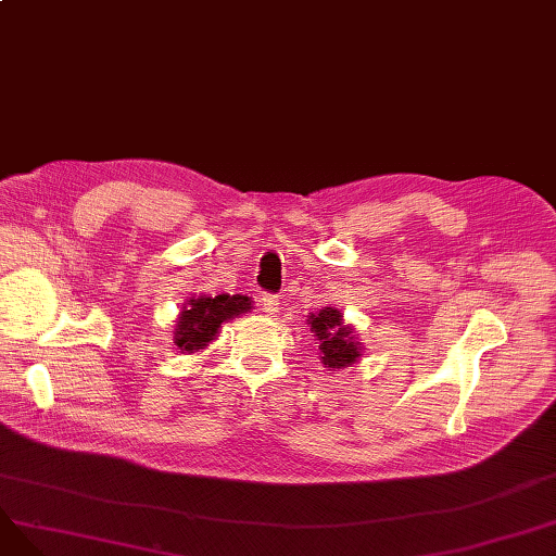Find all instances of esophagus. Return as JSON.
Masks as SVG:
<instances>
[{
  "label": "esophagus",
  "instance_id": "obj_1",
  "mask_svg": "<svg viewBox=\"0 0 556 556\" xmlns=\"http://www.w3.org/2000/svg\"><path fill=\"white\" fill-rule=\"evenodd\" d=\"M258 302H261V311H263V313H268V315H275V313H279V300H277L275 295L263 293Z\"/></svg>",
  "mask_w": 556,
  "mask_h": 556
}]
</instances>
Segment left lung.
Returning a JSON list of instances; mask_svg holds the SVG:
<instances>
[{"mask_svg":"<svg viewBox=\"0 0 556 556\" xmlns=\"http://www.w3.org/2000/svg\"><path fill=\"white\" fill-rule=\"evenodd\" d=\"M306 325L319 340V361L331 371L352 367L363 356V342H358L354 327L344 323V315L336 306H325L308 315Z\"/></svg>","mask_w":556,"mask_h":556,"instance_id":"obj_1","label":"left lung"}]
</instances>
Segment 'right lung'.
I'll return each instance as SVG.
<instances>
[{"label": "right lung", "mask_w": 556, "mask_h": 556, "mask_svg": "<svg viewBox=\"0 0 556 556\" xmlns=\"http://www.w3.org/2000/svg\"><path fill=\"white\" fill-rule=\"evenodd\" d=\"M252 311L248 295H198L189 298L187 306L178 315V325L173 329V344L180 354H198L207 349L223 329L225 323Z\"/></svg>", "instance_id": "right-lung-1"}]
</instances>
